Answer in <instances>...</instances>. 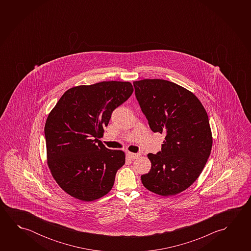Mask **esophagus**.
<instances>
[{"instance_id":"obj_1","label":"esophagus","mask_w":251,"mask_h":251,"mask_svg":"<svg viewBox=\"0 0 251 251\" xmlns=\"http://www.w3.org/2000/svg\"><path fill=\"white\" fill-rule=\"evenodd\" d=\"M142 155V153H132V152H127V156H129L131 159H136Z\"/></svg>"}]
</instances>
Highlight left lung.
I'll list each match as a JSON object with an SVG mask.
<instances>
[{"mask_svg":"<svg viewBox=\"0 0 251 251\" xmlns=\"http://www.w3.org/2000/svg\"><path fill=\"white\" fill-rule=\"evenodd\" d=\"M133 85L151 129L165 135L161 151L148 154L151 168L141 179L153 193L175 195L197 179L209 157L208 116L197 97L175 83L155 78Z\"/></svg>","mask_w":251,"mask_h":251,"instance_id":"obj_1","label":"left lung"}]
</instances>
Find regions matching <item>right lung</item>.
<instances>
[{
    "mask_svg": "<svg viewBox=\"0 0 251 251\" xmlns=\"http://www.w3.org/2000/svg\"><path fill=\"white\" fill-rule=\"evenodd\" d=\"M131 83L102 81L70 88L50 111L45 126L47 160L66 193L84 201L106 195L125 164L124 152L107 149L103 136L115 108L133 93Z\"/></svg>",
    "mask_w": 251,
    "mask_h": 251,
    "instance_id": "obj_1",
    "label": "right lung"
}]
</instances>
